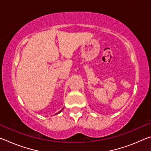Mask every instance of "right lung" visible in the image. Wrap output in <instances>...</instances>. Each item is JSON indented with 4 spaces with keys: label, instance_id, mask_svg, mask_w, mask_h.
<instances>
[{
    "label": "right lung",
    "instance_id": "1",
    "mask_svg": "<svg viewBox=\"0 0 151 151\" xmlns=\"http://www.w3.org/2000/svg\"><path fill=\"white\" fill-rule=\"evenodd\" d=\"M63 111V109H62V110H61V111H59V112H57V113H56V114H59V113H60V112H61V111Z\"/></svg>",
    "mask_w": 151,
    "mask_h": 151
}]
</instances>
